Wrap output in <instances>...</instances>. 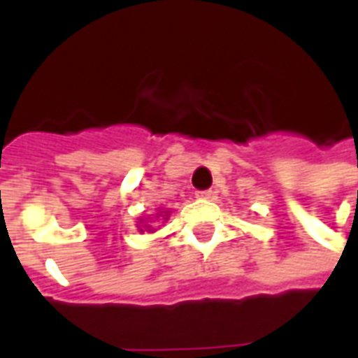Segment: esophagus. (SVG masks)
Returning a JSON list of instances; mask_svg holds the SVG:
<instances>
[{
    "label": "esophagus",
    "mask_w": 358,
    "mask_h": 358,
    "mask_svg": "<svg viewBox=\"0 0 358 358\" xmlns=\"http://www.w3.org/2000/svg\"><path fill=\"white\" fill-rule=\"evenodd\" d=\"M211 190H196V198H202V200H208V198H211Z\"/></svg>",
    "instance_id": "esophagus-1"
}]
</instances>
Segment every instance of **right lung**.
<instances>
[{"label":"right lung","instance_id":"1","mask_svg":"<svg viewBox=\"0 0 358 358\" xmlns=\"http://www.w3.org/2000/svg\"><path fill=\"white\" fill-rule=\"evenodd\" d=\"M168 215H169L168 211H160V213H158V215H156V217H162V219H168ZM141 223H143V219H141ZM143 229H147L148 233H152V231H150V227H148V225H147V223H145V225H143V227H141V225H139V231H141V233H143Z\"/></svg>","mask_w":358,"mask_h":358}]
</instances>
